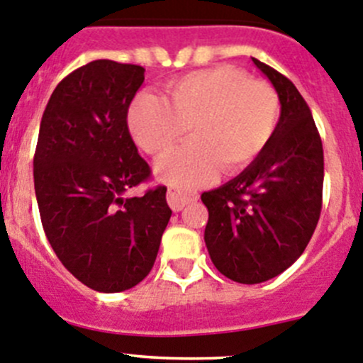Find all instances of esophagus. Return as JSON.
<instances>
[{
	"instance_id": "34e87169",
	"label": "esophagus",
	"mask_w": 363,
	"mask_h": 363,
	"mask_svg": "<svg viewBox=\"0 0 363 363\" xmlns=\"http://www.w3.org/2000/svg\"><path fill=\"white\" fill-rule=\"evenodd\" d=\"M197 199V194H190V192H180V190L169 189L167 190V203L173 211H182L183 208L186 206L189 203Z\"/></svg>"
}]
</instances>
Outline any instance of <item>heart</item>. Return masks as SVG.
<instances>
[{
	"instance_id": "b5f03b06",
	"label": "heart",
	"mask_w": 363,
	"mask_h": 363,
	"mask_svg": "<svg viewBox=\"0 0 363 363\" xmlns=\"http://www.w3.org/2000/svg\"><path fill=\"white\" fill-rule=\"evenodd\" d=\"M279 98L272 85L250 80L234 66L194 71L167 85V101L140 94L127 113L134 141L162 157L190 130L192 140L160 160L159 180L192 189L222 171L233 174L255 160L274 136Z\"/></svg>"
}]
</instances>
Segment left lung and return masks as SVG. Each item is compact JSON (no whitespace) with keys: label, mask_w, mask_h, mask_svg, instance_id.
<instances>
[{"label":"left lung","mask_w":363,"mask_h":363,"mask_svg":"<svg viewBox=\"0 0 363 363\" xmlns=\"http://www.w3.org/2000/svg\"><path fill=\"white\" fill-rule=\"evenodd\" d=\"M252 61L278 92V127L242 173L201 196L209 211L204 241L211 262L242 285L267 281L302 255L323 192V147L308 103L289 78Z\"/></svg>","instance_id":"8db88e82"}]
</instances>
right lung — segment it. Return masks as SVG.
Segmentation results:
<instances>
[{
	"instance_id": "add662e5",
	"label": "right lung",
	"mask_w": 363,
	"mask_h": 363,
	"mask_svg": "<svg viewBox=\"0 0 363 363\" xmlns=\"http://www.w3.org/2000/svg\"><path fill=\"white\" fill-rule=\"evenodd\" d=\"M143 80L141 66L89 62L55 87L40 124L33 166L43 230L62 265L96 292L143 281L171 218L166 186L125 196L150 177L127 129Z\"/></svg>"
}]
</instances>
